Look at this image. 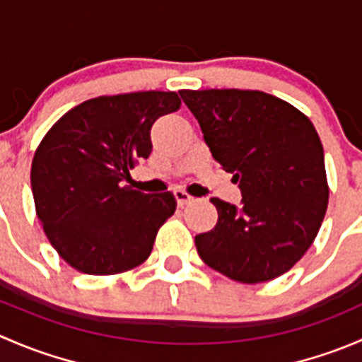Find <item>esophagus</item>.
I'll list each match as a JSON object with an SVG mask.
<instances>
[{"label": "esophagus", "mask_w": 362, "mask_h": 362, "mask_svg": "<svg viewBox=\"0 0 362 362\" xmlns=\"http://www.w3.org/2000/svg\"><path fill=\"white\" fill-rule=\"evenodd\" d=\"M173 196H175V199H177V204L180 208H184L185 204L194 202V198H192V196H189L185 191H180V189H175Z\"/></svg>", "instance_id": "34e87169"}]
</instances>
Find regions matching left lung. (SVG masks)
I'll list each match as a JSON object with an SVG mask.
<instances>
[{
    "label": "left lung",
    "mask_w": 362,
    "mask_h": 362,
    "mask_svg": "<svg viewBox=\"0 0 362 362\" xmlns=\"http://www.w3.org/2000/svg\"><path fill=\"white\" fill-rule=\"evenodd\" d=\"M180 98L242 192L238 206L210 199L218 221L194 238L199 257L243 284L289 272L315 240L329 199L313 124L261 90H180Z\"/></svg>",
    "instance_id": "obj_1"
}]
</instances>
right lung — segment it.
I'll list each match as a JSON object with an SVG mask.
<instances>
[{
	"label": "right lung",
	"instance_id": "right-lung-1",
	"mask_svg": "<svg viewBox=\"0 0 362 362\" xmlns=\"http://www.w3.org/2000/svg\"><path fill=\"white\" fill-rule=\"evenodd\" d=\"M180 108L177 93L101 96L61 117L31 166L36 214L61 257L89 275L122 273L145 261L158 229L175 214L171 192L124 185L152 152L151 129Z\"/></svg>",
	"mask_w": 362,
	"mask_h": 362
}]
</instances>
